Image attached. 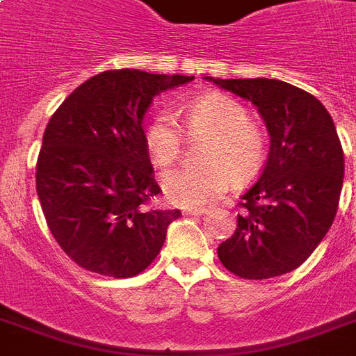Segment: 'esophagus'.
Listing matches in <instances>:
<instances>
[{
    "mask_svg": "<svg viewBox=\"0 0 356 356\" xmlns=\"http://www.w3.org/2000/svg\"><path fill=\"white\" fill-rule=\"evenodd\" d=\"M207 209H188V211H184V214H188V216H201V214H207Z\"/></svg>",
    "mask_w": 356,
    "mask_h": 356,
    "instance_id": "esophagus-1",
    "label": "esophagus"
}]
</instances>
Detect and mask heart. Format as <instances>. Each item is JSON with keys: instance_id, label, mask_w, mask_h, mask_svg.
Segmentation results:
<instances>
[{"instance_id": "obj_1", "label": "heart", "mask_w": 356, "mask_h": 356, "mask_svg": "<svg viewBox=\"0 0 356 356\" xmlns=\"http://www.w3.org/2000/svg\"><path fill=\"white\" fill-rule=\"evenodd\" d=\"M184 122L190 133L212 134L205 153L207 166L173 168L162 173V192L173 205L203 207L234 183H248L262 170L266 136L249 122L248 108L227 96L211 94L186 107ZM145 151L155 166H168L179 159L183 134L172 113L156 114L145 127Z\"/></svg>"}]
</instances>
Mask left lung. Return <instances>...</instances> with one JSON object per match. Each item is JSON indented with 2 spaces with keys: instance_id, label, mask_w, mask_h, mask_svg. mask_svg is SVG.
Listing matches in <instances>:
<instances>
[{
  "instance_id": "obj_1",
  "label": "left lung",
  "mask_w": 356,
  "mask_h": 356,
  "mask_svg": "<svg viewBox=\"0 0 356 356\" xmlns=\"http://www.w3.org/2000/svg\"><path fill=\"white\" fill-rule=\"evenodd\" d=\"M257 107L270 133L259 181L240 197L238 227L218 257L242 279L296 270L325 238L343 184V151L331 114L312 94L277 79H212Z\"/></svg>"
}]
</instances>
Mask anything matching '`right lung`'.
<instances>
[{
	"label": "right lung",
	"mask_w": 356,
	"mask_h": 356,
	"mask_svg": "<svg viewBox=\"0 0 356 356\" xmlns=\"http://www.w3.org/2000/svg\"><path fill=\"white\" fill-rule=\"evenodd\" d=\"M192 75L108 70L55 111L36 162L47 227L75 264L99 275H138L156 259L181 211L147 209L161 192L144 144L153 97Z\"/></svg>",
	"instance_id": "add662e5"
}]
</instances>
